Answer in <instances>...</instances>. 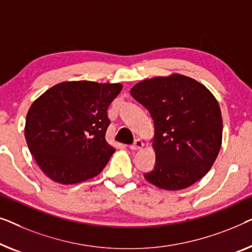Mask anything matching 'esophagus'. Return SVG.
Listing matches in <instances>:
<instances>
[{"label": "esophagus", "mask_w": 252, "mask_h": 252, "mask_svg": "<svg viewBox=\"0 0 252 252\" xmlns=\"http://www.w3.org/2000/svg\"><path fill=\"white\" fill-rule=\"evenodd\" d=\"M143 147H144L143 140L136 139V140H134V143L130 146V150H131V151H139V150H141V148H143Z\"/></svg>", "instance_id": "obj_1"}]
</instances>
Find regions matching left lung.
Segmentation results:
<instances>
[{"label":"left lung","instance_id":"left-lung-1","mask_svg":"<svg viewBox=\"0 0 252 252\" xmlns=\"http://www.w3.org/2000/svg\"><path fill=\"white\" fill-rule=\"evenodd\" d=\"M130 94L154 121V170L148 183L179 190L207 175L221 146L222 120L218 101L203 84L172 74L137 83Z\"/></svg>","mask_w":252,"mask_h":252}]
</instances>
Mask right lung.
<instances>
[{
    "instance_id": "1",
    "label": "right lung",
    "mask_w": 252,
    "mask_h": 252,
    "mask_svg": "<svg viewBox=\"0 0 252 252\" xmlns=\"http://www.w3.org/2000/svg\"><path fill=\"white\" fill-rule=\"evenodd\" d=\"M120 83L70 81L56 84L28 109L25 138L42 171L69 185L99 175L115 148L105 139L107 109Z\"/></svg>"
}]
</instances>
